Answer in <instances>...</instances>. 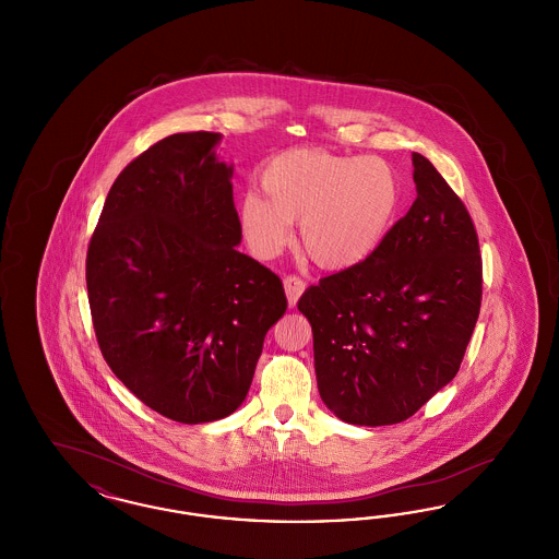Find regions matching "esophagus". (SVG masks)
<instances>
[{"mask_svg": "<svg viewBox=\"0 0 559 559\" xmlns=\"http://www.w3.org/2000/svg\"><path fill=\"white\" fill-rule=\"evenodd\" d=\"M283 285H285V293H287V299H289V304L295 306L297 304V299L301 297V293L306 289V283L299 278V276H287L285 281H283Z\"/></svg>", "mask_w": 559, "mask_h": 559, "instance_id": "1", "label": "esophagus"}]
</instances>
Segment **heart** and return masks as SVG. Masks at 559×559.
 I'll list each match as a JSON object with an SVG mask.
<instances>
[{
	"label": "heart",
	"mask_w": 559,
	"mask_h": 559,
	"mask_svg": "<svg viewBox=\"0 0 559 559\" xmlns=\"http://www.w3.org/2000/svg\"><path fill=\"white\" fill-rule=\"evenodd\" d=\"M258 192L242 194L240 235L260 260L299 239L324 270L340 272L371 260L399 217L402 182L381 157H349L324 148H292L267 160Z\"/></svg>",
	"instance_id": "obj_1"
}]
</instances>
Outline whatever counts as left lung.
<instances>
[{"label":"left lung","instance_id":"8db88e82","mask_svg":"<svg viewBox=\"0 0 559 559\" xmlns=\"http://www.w3.org/2000/svg\"><path fill=\"white\" fill-rule=\"evenodd\" d=\"M417 199L371 260L320 278L297 301L314 335L320 399L352 426H394L451 383L481 301L474 222L413 153Z\"/></svg>","mask_w":559,"mask_h":559}]
</instances>
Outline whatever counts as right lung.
Returning <instances> with one entry per match:
<instances>
[{
  "mask_svg": "<svg viewBox=\"0 0 559 559\" xmlns=\"http://www.w3.org/2000/svg\"><path fill=\"white\" fill-rule=\"evenodd\" d=\"M222 133H174L108 190L85 281L98 346L135 399L171 421L210 424L249 392L281 278L240 253Z\"/></svg>",
  "mask_w": 559,
  "mask_h": 559,
  "instance_id": "add662e5",
  "label": "right lung"
}]
</instances>
